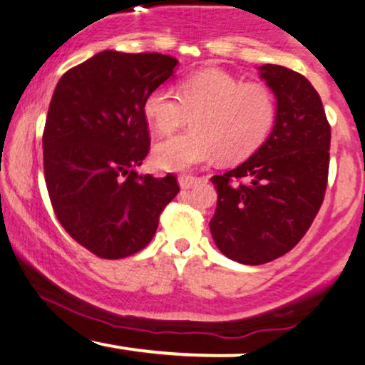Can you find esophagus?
Returning <instances> with one entry per match:
<instances>
[{
	"instance_id": "34e87169",
	"label": "esophagus",
	"mask_w": 365,
	"mask_h": 365,
	"mask_svg": "<svg viewBox=\"0 0 365 365\" xmlns=\"http://www.w3.org/2000/svg\"><path fill=\"white\" fill-rule=\"evenodd\" d=\"M200 182V178H197V177H194V175H180L178 177V183H180V187L182 188H192V187H195L197 183Z\"/></svg>"
}]
</instances>
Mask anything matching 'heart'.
Returning <instances> with one entry per match:
<instances>
[{
	"mask_svg": "<svg viewBox=\"0 0 365 365\" xmlns=\"http://www.w3.org/2000/svg\"><path fill=\"white\" fill-rule=\"evenodd\" d=\"M142 113L156 135L175 132L190 116L192 130L153 149L156 168L185 171L216 156L225 163L250 156L271 132L276 101L266 83L207 68L183 78L178 96L166 87L150 91Z\"/></svg>",
	"mask_w": 365,
	"mask_h": 365,
	"instance_id": "1",
	"label": "heart"
}]
</instances>
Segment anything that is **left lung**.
Listing matches in <instances>:
<instances>
[{
    "label": "left lung",
    "instance_id": "obj_1",
    "mask_svg": "<svg viewBox=\"0 0 365 365\" xmlns=\"http://www.w3.org/2000/svg\"><path fill=\"white\" fill-rule=\"evenodd\" d=\"M278 101L267 140L237 168L215 175L211 235L226 257L257 266L302 240L328 185L331 127L304 75L279 65L259 68Z\"/></svg>",
    "mask_w": 365,
    "mask_h": 365
}]
</instances>
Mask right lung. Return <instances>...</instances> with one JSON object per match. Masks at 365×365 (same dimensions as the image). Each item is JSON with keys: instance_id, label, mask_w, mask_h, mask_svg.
I'll list each match as a JSON object with an SVG mask.
<instances>
[{"instance_id": "right-lung-1", "label": "right lung", "mask_w": 365, "mask_h": 365, "mask_svg": "<svg viewBox=\"0 0 365 365\" xmlns=\"http://www.w3.org/2000/svg\"><path fill=\"white\" fill-rule=\"evenodd\" d=\"M161 53L103 51L60 78L43 133L44 178L54 215L101 259H123L153 240L180 192L177 177L139 175L150 149L145 96L173 75Z\"/></svg>"}]
</instances>
